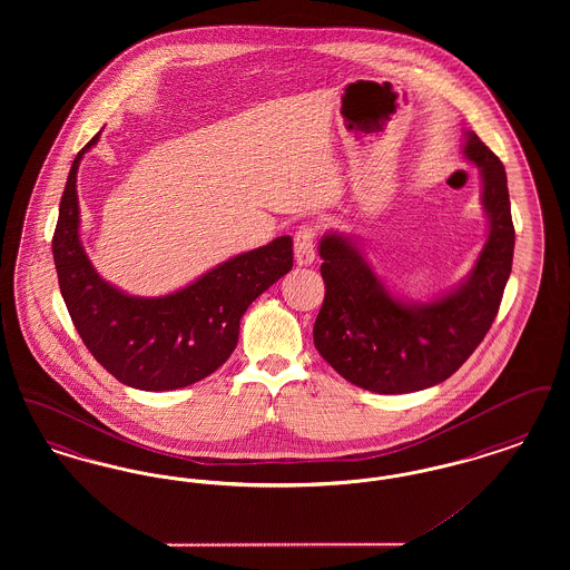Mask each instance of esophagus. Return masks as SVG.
<instances>
[{
	"mask_svg": "<svg viewBox=\"0 0 570 570\" xmlns=\"http://www.w3.org/2000/svg\"><path fill=\"white\" fill-rule=\"evenodd\" d=\"M314 228L307 224V226H301L295 235V261H297L298 267H307L314 263L316 258V249H314Z\"/></svg>",
	"mask_w": 570,
	"mask_h": 570,
	"instance_id": "34e87169",
	"label": "esophagus"
}]
</instances>
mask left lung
<instances>
[{"instance_id": "obj_1", "label": "left lung", "mask_w": 570, "mask_h": 570, "mask_svg": "<svg viewBox=\"0 0 570 570\" xmlns=\"http://www.w3.org/2000/svg\"><path fill=\"white\" fill-rule=\"evenodd\" d=\"M463 156L481 170L489 235L472 272L451 293L428 303L402 301L351 237L326 233L321 239L326 293L314 346L361 389L397 395L444 382L476 351L500 309L515 249L507 173L472 130Z\"/></svg>"}]
</instances>
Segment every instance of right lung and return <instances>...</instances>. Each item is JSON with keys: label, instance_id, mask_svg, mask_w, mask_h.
Here are the masks:
<instances>
[{"label": "right lung", "instance_id": "1", "mask_svg": "<svg viewBox=\"0 0 570 570\" xmlns=\"http://www.w3.org/2000/svg\"><path fill=\"white\" fill-rule=\"evenodd\" d=\"M77 154L55 226L59 291L82 344L115 379L140 391H173L214 374L233 354L245 309L293 269V239L228 258L190 286L164 297H132L91 267L79 237Z\"/></svg>", "mask_w": 570, "mask_h": 570}]
</instances>
